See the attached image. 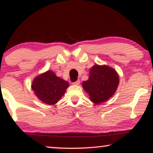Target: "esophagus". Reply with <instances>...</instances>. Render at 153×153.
I'll use <instances>...</instances> for the list:
<instances>
[{"instance_id": "34e87169", "label": "esophagus", "mask_w": 153, "mask_h": 153, "mask_svg": "<svg viewBox=\"0 0 153 153\" xmlns=\"http://www.w3.org/2000/svg\"><path fill=\"white\" fill-rule=\"evenodd\" d=\"M72 84H74V85H79V83H80V81H79L78 79V80L74 81V82H72Z\"/></svg>"}]
</instances>
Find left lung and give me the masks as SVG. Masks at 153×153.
I'll return each mask as SVG.
<instances>
[{
	"instance_id": "left-lung-1",
	"label": "left lung",
	"mask_w": 153,
	"mask_h": 153,
	"mask_svg": "<svg viewBox=\"0 0 153 153\" xmlns=\"http://www.w3.org/2000/svg\"><path fill=\"white\" fill-rule=\"evenodd\" d=\"M118 83V75L114 69L97 65L91 69L89 79L83 81L82 85L91 101L97 104L113 96Z\"/></svg>"
}]
</instances>
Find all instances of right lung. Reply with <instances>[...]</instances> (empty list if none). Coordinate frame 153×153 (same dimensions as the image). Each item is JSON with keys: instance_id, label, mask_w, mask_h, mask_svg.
Wrapping results in <instances>:
<instances>
[{"instance_id": "obj_1", "label": "right lung", "mask_w": 153, "mask_h": 153, "mask_svg": "<svg viewBox=\"0 0 153 153\" xmlns=\"http://www.w3.org/2000/svg\"><path fill=\"white\" fill-rule=\"evenodd\" d=\"M69 86L68 81L56 76L52 71L37 76L33 81L32 88L37 97L47 104H56Z\"/></svg>"}]
</instances>
